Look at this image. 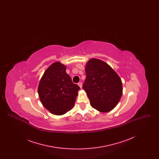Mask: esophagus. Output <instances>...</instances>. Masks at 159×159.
<instances>
[{
    "label": "esophagus",
    "instance_id": "esophagus-1",
    "mask_svg": "<svg viewBox=\"0 0 159 159\" xmlns=\"http://www.w3.org/2000/svg\"><path fill=\"white\" fill-rule=\"evenodd\" d=\"M78 85L79 86V87H80V88H82V82H79V83H78Z\"/></svg>",
    "mask_w": 159,
    "mask_h": 159
}]
</instances>
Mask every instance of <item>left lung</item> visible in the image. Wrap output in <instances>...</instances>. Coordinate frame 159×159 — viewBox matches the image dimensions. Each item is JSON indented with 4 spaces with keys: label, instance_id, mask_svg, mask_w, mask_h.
Listing matches in <instances>:
<instances>
[{
    "label": "left lung",
    "instance_id": "obj_1",
    "mask_svg": "<svg viewBox=\"0 0 159 159\" xmlns=\"http://www.w3.org/2000/svg\"><path fill=\"white\" fill-rule=\"evenodd\" d=\"M83 89L91 106L100 112H108L119 103L123 93L120 77L106 62L96 58L89 61L85 67Z\"/></svg>",
    "mask_w": 159,
    "mask_h": 159
}]
</instances>
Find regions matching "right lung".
<instances>
[{
  "instance_id": "obj_1",
  "label": "right lung",
  "mask_w": 159,
  "mask_h": 159,
  "mask_svg": "<svg viewBox=\"0 0 159 159\" xmlns=\"http://www.w3.org/2000/svg\"><path fill=\"white\" fill-rule=\"evenodd\" d=\"M66 66L55 62L46 69L38 86L42 105L55 115H62L75 105L80 87L66 73Z\"/></svg>"
}]
</instances>
